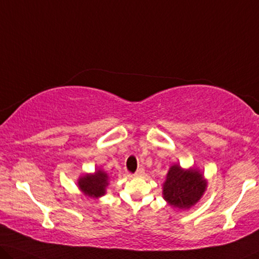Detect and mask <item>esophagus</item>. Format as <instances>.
<instances>
[{
	"mask_svg": "<svg viewBox=\"0 0 259 259\" xmlns=\"http://www.w3.org/2000/svg\"><path fill=\"white\" fill-rule=\"evenodd\" d=\"M144 173H145V169L141 167V168L137 169L136 173H135V177H142V176H144Z\"/></svg>",
	"mask_w": 259,
	"mask_h": 259,
	"instance_id": "34e87169",
	"label": "esophagus"
}]
</instances>
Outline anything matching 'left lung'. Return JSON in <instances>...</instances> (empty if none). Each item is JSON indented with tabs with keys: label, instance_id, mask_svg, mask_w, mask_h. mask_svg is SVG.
<instances>
[{
	"label": "left lung",
	"instance_id": "left-lung-1",
	"mask_svg": "<svg viewBox=\"0 0 259 259\" xmlns=\"http://www.w3.org/2000/svg\"><path fill=\"white\" fill-rule=\"evenodd\" d=\"M207 185L199 168H183L179 164H173L163 183V198L176 209H190L202 198Z\"/></svg>",
	"mask_w": 259,
	"mask_h": 259
}]
</instances>
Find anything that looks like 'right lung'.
<instances>
[{"label": "right lung", "mask_w": 259, "mask_h": 259, "mask_svg": "<svg viewBox=\"0 0 259 259\" xmlns=\"http://www.w3.org/2000/svg\"><path fill=\"white\" fill-rule=\"evenodd\" d=\"M108 186H109V176L101 168H96L95 172L80 176L78 179L79 191L88 199L101 198L107 193Z\"/></svg>", "instance_id": "1"}]
</instances>
